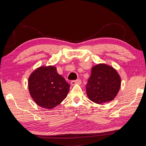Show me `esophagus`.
Segmentation results:
<instances>
[{"label":"esophagus","instance_id":"1","mask_svg":"<svg viewBox=\"0 0 146 146\" xmlns=\"http://www.w3.org/2000/svg\"><path fill=\"white\" fill-rule=\"evenodd\" d=\"M81 83H82V81H81V80H80V79H77V80H72L71 82L72 85H76V84H78V85H80Z\"/></svg>","mask_w":146,"mask_h":146}]
</instances>
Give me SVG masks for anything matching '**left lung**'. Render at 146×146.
<instances>
[{"label": "left lung", "mask_w": 146, "mask_h": 146, "mask_svg": "<svg viewBox=\"0 0 146 146\" xmlns=\"http://www.w3.org/2000/svg\"><path fill=\"white\" fill-rule=\"evenodd\" d=\"M121 77L113 67L99 64L91 69L86 86L87 96L91 101L102 104L113 100L121 87Z\"/></svg>", "instance_id": "left-lung-1"}]
</instances>
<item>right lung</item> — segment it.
Wrapping results in <instances>:
<instances>
[{"label": "right lung", "mask_w": 146, "mask_h": 146, "mask_svg": "<svg viewBox=\"0 0 146 146\" xmlns=\"http://www.w3.org/2000/svg\"><path fill=\"white\" fill-rule=\"evenodd\" d=\"M29 90L35 102L39 107L52 109L67 96L70 85L59 75L54 66H42L31 74Z\"/></svg>", "instance_id": "add662e5"}]
</instances>
